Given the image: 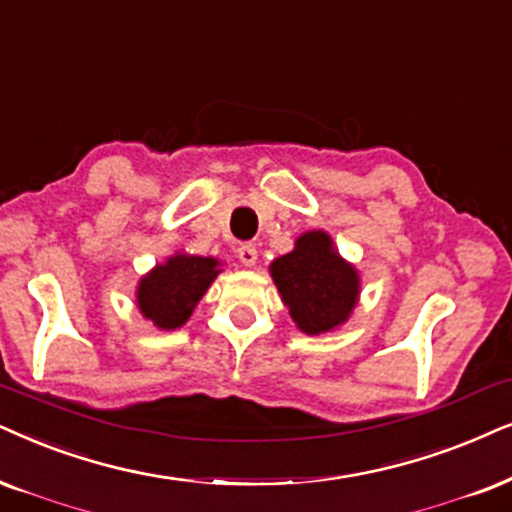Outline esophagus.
<instances>
[{
	"mask_svg": "<svg viewBox=\"0 0 512 512\" xmlns=\"http://www.w3.org/2000/svg\"><path fill=\"white\" fill-rule=\"evenodd\" d=\"M238 260H241L245 267H255L257 262V248L252 243H243L241 248H238Z\"/></svg>",
	"mask_w": 512,
	"mask_h": 512,
	"instance_id": "esophagus-1",
	"label": "esophagus"
}]
</instances>
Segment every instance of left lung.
Segmentation results:
<instances>
[{"instance_id": "obj_1", "label": "left lung", "mask_w": 512, "mask_h": 512, "mask_svg": "<svg viewBox=\"0 0 512 512\" xmlns=\"http://www.w3.org/2000/svg\"><path fill=\"white\" fill-rule=\"evenodd\" d=\"M281 300L302 333L321 335L338 328L359 300V274L342 260L326 231H307L288 255L271 262Z\"/></svg>"}]
</instances>
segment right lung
Segmentation results:
<instances>
[{
	"instance_id": "add662e5",
	"label": "right lung",
	"mask_w": 512,
	"mask_h": 512,
	"mask_svg": "<svg viewBox=\"0 0 512 512\" xmlns=\"http://www.w3.org/2000/svg\"><path fill=\"white\" fill-rule=\"evenodd\" d=\"M219 271L222 269L215 257L186 255V252L167 257L165 264H158L146 276H141L137 288L139 312L160 331L184 326Z\"/></svg>"
}]
</instances>
